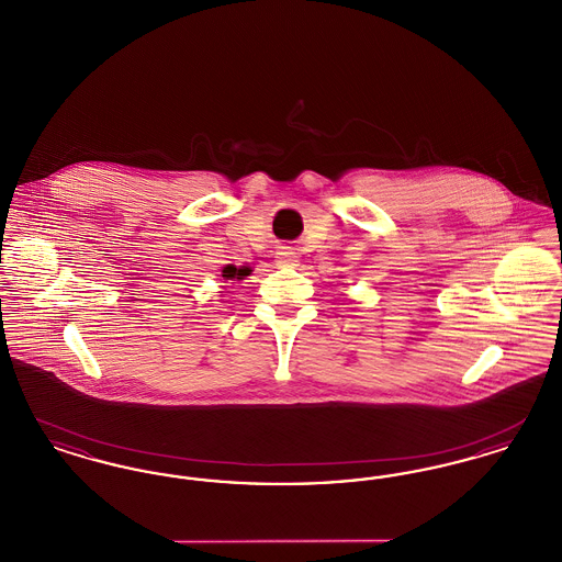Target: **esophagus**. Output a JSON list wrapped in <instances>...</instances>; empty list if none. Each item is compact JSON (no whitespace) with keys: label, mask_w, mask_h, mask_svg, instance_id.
I'll list each match as a JSON object with an SVG mask.
<instances>
[{"label":"esophagus","mask_w":562,"mask_h":562,"mask_svg":"<svg viewBox=\"0 0 562 562\" xmlns=\"http://www.w3.org/2000/svg\"><path fill=\"white\" fill-rule=\"evenodd\" d=\"M276 263L278 266H296V252H293L291 248H280L276 252Z\"/></svg>","instance_id":"obj_1"}]
</instances>
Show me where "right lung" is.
<instances>
[{"instance_id":"right-lung-1","label":"right lung","mask_w":562,"mask_h":562,"mask_svg":"<svg viewBox=\"0 0 562 562\" xmlns=\"http://www.w3.org/2000/svg\"><path fill=\"white\" fill-rule=\"evenodd\" d=\"M250 273V268H236V266H225L221 271L223 280H244V276Z\"/></svg>"}]
</instances>
